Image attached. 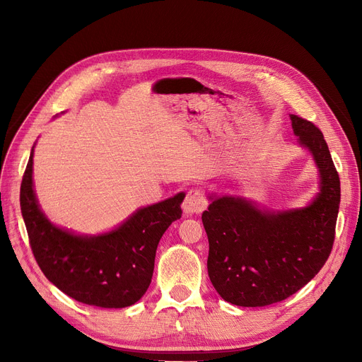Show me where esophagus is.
<instances>
[{
	"label": "esophagus",
	"instance_id": "esophagus-1",
	"mask_svg": "<svg viewBox=\"0 0 362 362\" xmlns=\"http://www.w3.org/2000/svg\"><path fill=\"white\" fill-rule=\"evenodd\" d=\"M208 201L205 194L201 191V189H191L185 197L183 201V211L186 216H192V214H199L204 208L206 206Z\"/></svg>",
	"mask_w": 362,
	"mask_h": 362
}]
</instances>
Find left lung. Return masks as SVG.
<instances>
[{"label": "left lung", "instance_id": "1", "mask_svg": "<svg viewBox=\"0 0 362 362\" xmlns=\"http://www.w3.org/2000/svg\"><path fill=\"white\" fill-rule=\"evenodd\" d=\"M298 142L318 167L320 192L299 210L262 211L245 198L210 197L202 213L206 269L218 295L238 307H265L296 293L326 264L334 242L340 180L321 130L291 114Z\"/></svg>", "mask_w": 362, "mask_h": 362}]
</instances>
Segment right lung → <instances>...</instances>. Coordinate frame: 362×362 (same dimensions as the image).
<instances>
[{"label": "right lung", "mask_w": 362, "mask_h": 362, "mask_svg": "<svg viewBox=\"0 0 362 362\" xmlns=\"http://www.w3.org/2000/svg\"><path fill=\"white\" fill-rule=\"evenodd\" d=\"M32 165L33 148L21 186V208L33 257L45 277L86 305L124 308L138 302L154 273L161 236L182 217L185 194L141 208L108 233L81 236L54 226L41 211Z\"/></svg>", "instance_id": "obj_1"}]
</instances>
